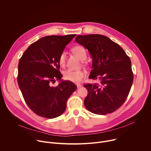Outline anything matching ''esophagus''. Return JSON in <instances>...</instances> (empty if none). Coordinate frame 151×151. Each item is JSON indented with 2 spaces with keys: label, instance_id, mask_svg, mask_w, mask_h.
Instances as JSON below:
<instances>
[{
  "label": "esophagus",
  "instance_id": "obj_1",
  "mask_svg": "<svg viewBox=\"0 0 151 151\" xmlns=\"http://www.w3.org/2000/svg\"><path fill=\"white\" fill-rule=\"evenodd\" d=\"M76 86H77V88H80L82 85L81 84H76Z\"/></svg>",
  "mask_w": 151,
  "mask_h": 151
}]
</instances>
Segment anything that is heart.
I'll list each match as a JSON object with an SVG mask.
<instances>
[{"instance_id":"b5f03b06","label":"heart","mask_w":151,"mask_h":151,"mask_svg":"<svg viewBox=\"0 0 151 151\" xmlns=\"http://www.w3.org/2000/svg\"><path fill=\"white\" fill-rule=\"evenodd\" d=\"M73 51L75 54L81 60H83L87 58V52L81 46H76L73 48ZM59 64L61 66H63L65 64L66 61V53L62 52L60 55L58 59ZM85 76V72L81 70H73L67 69L63 72V78L70 82L78 83L80 82L82 79Z\"/></svg>"}]
</instances>
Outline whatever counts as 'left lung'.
I'll return each instance as SVG.
<instances>
[{"label": "left lung", "mask_w": 151, "mask_h": 151, "mask_svg": "<svg viewBox=\"0 0 151 151\" xmlns=\"http://www.w3.org/2000/svg\"><path fill=\"white\" fill-rule=\"evenodd\" d=\"M75 41L89 51L92 70L89 78L99 83L85 84L86 108L97 115L115 112L125 101L133 82L131 60L116 43L98 34L78 35Z\"/></svg>", "instance_id": "1"}]
</instances>
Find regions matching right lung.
<instances>
[{
  "mask_svg": "<svg viewBox=\"0 0 151 151\" xmlns=\"http://www.w3.org/2000/svg\"><path fill=\"white\" fill-rule=\"evenodd\" d=\"M76 35L47 36L31 44L19 60L18 83L23 98L37 115L46 118L60 116L69 97L76 90L72 82L61 80L60 55ZM59 80L57 87L51 82Z\"/></svg>",
  "mask_w": 151,
  "mask_h": 151,
  "instance_id": "add662e5",
  "label": "right lung"
}]
</instances>
